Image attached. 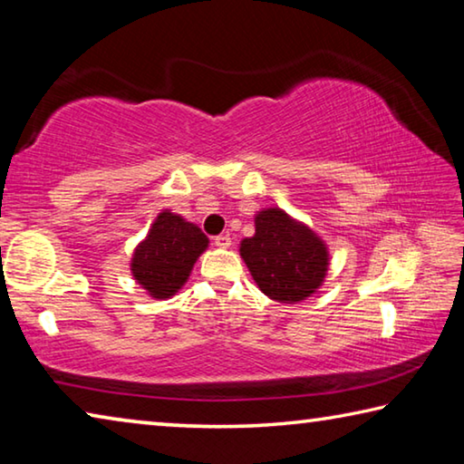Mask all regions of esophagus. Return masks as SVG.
Wrapping results in <instances>:
<instances>
[{
    "label": "esophagus",
    "instance_id": "1",
    "mask_svg": "<svg viewBox=\"0 0 464 464\" xmlns=\"http://www.w3.org/2000/svg\"><path fill=\"white\" fill-rule=\"evenodd\" d=\"M215 246H217V247H229V246H231V237H229V233L217 235V237H215Z\"/></svg>",
    "mask_w": 464,
    "mask_h": 464
}]
</instances>
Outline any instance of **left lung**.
<instances>
[{
    "label": "left lung",
    "instance_id": "obj_1",
    "mask_svg": "<svg viewBox=\"0 0 464 464\" xmlns=\"http://www.w3.org/2000/svg\"><path fill=\"white\" fill-rule=\"evenodd\" d=\"M239 251L262 293L278 303L311 296L329 264L324 241L280 208H266L256 217V235L243 239Z\"/></svg>",
    "mask_w": 464,
    "mask_h": 464
}]
</instances>
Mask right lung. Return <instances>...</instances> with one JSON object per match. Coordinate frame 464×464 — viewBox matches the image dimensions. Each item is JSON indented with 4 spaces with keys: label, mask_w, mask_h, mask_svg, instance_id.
Wrapping results in <instances>:
<instances>
[{
    "label": "right lung",
    "mask_w": 464,
    "mask_h": 464,
    "mask_svg": "<svg viewBox=\"0 0 464 464\" xmlns=\"http://www.w3.org/2000/svg\"><path fill=\"white\" fill-rule=\"evenodd\" d=\"M208 246L198 227L169 210L155 218L147 239L132 256V276L155 298H169L182 288L190 270Z\"/></svg>",
    "instance_id": "add662e5"
}]
</instances>
